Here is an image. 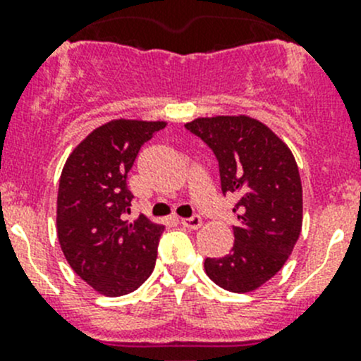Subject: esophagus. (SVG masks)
Masks as SVG:
<instances>
[{"mask_svg": "<svg viewBox=\"0 0 361 361\" xmlns=\"http://www.w3.org/2000/svg\"><path fill=\"white\" fill-rule=\"evenodd\" d=\"M185 228H190V231H197L199 227L202 225V218L201 216H192V218H181L180 221Z\"/></svg>", "mask_w": 361, "mask_h": 361, "instance_id": "1", "label": "esophagus"}]
</instances>
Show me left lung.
I'll use <instances>...</instances> for the list:
<instances>
[{"instance_id":"obj_1","label":"left lung","mask_w":361,"mask_h":361,"mask_svg":"<svg viewBox=\"0 0 361 361\" xmlns=\"http://www.w3.org/2000/svg\"><path fill=\"white\" fill-rule=\"evenodd\" d=\"M185 127L213 150L221 192L239 195L234 246L206 258V274L228 292H253L278 274L300 235L302 183L292 150L246 115L206 116Z\"/></svg>"}]
</instances>
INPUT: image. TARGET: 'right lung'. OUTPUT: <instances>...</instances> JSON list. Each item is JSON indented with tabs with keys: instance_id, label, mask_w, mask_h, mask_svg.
Instances as JSON below:
<instances>
[{
	"instance_id": "obj_1",
	"label": "right lung",
	"mask_w": 361,
	"mask_h": 361,
	"mask_svg": "<svg viewBox=\"0 0 361 361\" xmlns=\"http://www.w3.org/2000/svg\"><path fill=\"white\" fill-rule=\"evenodd\" d=\"M166 122L116 118L94 129L63 167L57 194V238L73 271L106 297L140 288L155 267L164 225L145 214L134 221L127 173L137 152Z\"/></svg>"
}]
</instances>
